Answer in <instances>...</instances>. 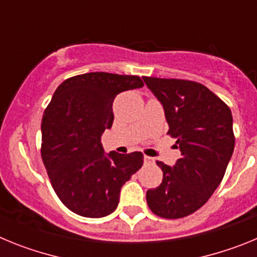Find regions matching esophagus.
<instances>
[{"label":"esophagus","mask_w":257,"mask_h":257,"mask_svg":"<svg viewBox=\"0 0 257 257\" xmlns=\"http://www.w3.org/2000/svg\"><path fill=\"white\" fill-rule=\"evenodd\" d=\"M144 163H145V165H152V163H154V160L152 158V157L145 156L144 157Z\"/></svg>","instance_id":"obj_1"}]
</instances>
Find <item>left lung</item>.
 <instances>
[{
  "instance_id": "obj_1",
  "label": "left lung",
  "mask_w": 257,
  "mask_h": 257,
  "mask_svg": "<svg viewBox=\"0 0 257 257\" xmlns=\"http://www.w3.org/2000/svg\"><path fill=\"white\" fill-rule=\"evenodd\" d=\"M165 110L169 133L181 158L163 171L160 187L147 192L148 206L165 219H180L205 205L221 183L234 151L233 115L216 95L185 79L144 77Z\"/></svg>"
}]
</instances>
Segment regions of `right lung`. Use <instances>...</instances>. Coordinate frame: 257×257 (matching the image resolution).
Instances as JSON below:
<instances>
[{
  "label": "right lung",
  "instance_id": "1",
  "mask_svg": "<svg viewBox=\"0 0 257 257\" xmlns=\"http://www.w3.org/2000/svg\"><path fill=\"white\" fill-rule=\"evenodd\" d=\"M143 86L138 76L92 72L65 79L52 95L41 123V156L59 199L77 215L112 213L123 184L143 166L140 152L105 153L101 144L114 97Z\"/></svg>",
  "mask_w": 257,
  "mask_h": 257
}]
</instances>
